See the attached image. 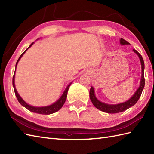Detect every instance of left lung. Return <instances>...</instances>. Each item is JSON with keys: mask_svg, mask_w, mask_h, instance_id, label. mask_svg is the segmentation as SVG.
Instances as JSON below:
<instances>
[{"mask_svg": "<svg viewBox=\"0 0 154 154\" xmlns=\"http://www.w3.org/2000/svg\"><path fill=\"white\" fill-rule=\"evenodd\" d=\"M120 43L121 45L130 44V43H128V42L126 41L125 40H124L122 38H121L120 40ZM133 51L138 55L140 63H141V66H142V76H141V80H140L139 87L137 89L136 92L131 97V98L129 99L127 101H126V102L116 104H110L103 103L99 100H98L95 96V94H94V88L93 87H91L89 91L90 99L91 100V102H92V103L93 104V105L95 106L97 109L106 113H110V114L119 113L128 109L129 108L132 107V106L134 105L137 102H138L140 96H141L142 91L143 89V88H144V85H145L144 62H143V60L142 57V55H140L138 51H137L136 50H134V49H133Z\"/></svg>", "mask_w": 154, "mask_h": 154, "instance_id": "1", "label": "left lung"}]
</instances>
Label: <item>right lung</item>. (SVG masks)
I'll use <instances>...</instances> for the list:
<instances>
[{
  "label": "right lung",
  "mask_w": 154,
  "mask_h": 154,
  "mask_svg": "<svg viewBox=\"0 0 154 154\" xmlns=\"http://www.w3.org/2000/svg\"><path fill=\"white\" fill-rule=\"evenodd\" d=\"M34 42L33 43H32L30 44V46H29L26 50L23 53L21 54L20 56L18 58V60L16 62V66H17V64L18 63V61L20 60L21 57H22V55L25 54V52L28 50V49L30 48L32 45L34 44ZM15 72L16 70L14 71V76H13L12 78V85L13 87H14V93L16 94V97L17 98V99L18 100V102L20 103V104L22 105L24 107H25L26 109H28V110L31 111L32 112H35V113H38V114H53L55 112H57L60 109H61V108L63 106V105L64 104L65 100H66L67 99V92H68V89L69 88L70 85H71V83L69 84V85L66 87V89L64 91L63 93L62 94L61 97L56 102H55L54 103H53L51 105H49V106H40V107H38V106H32L30 105V104H28V103H26L25 102V101L22 99V97L19 95L18 93L17 92V91L16 89V87H15V84H14V78H15Z\"/></svg>",
  "instance_id": "right-lung-1"
}]
</instances>
